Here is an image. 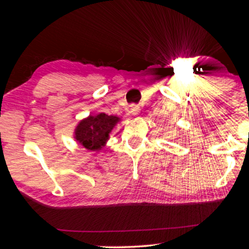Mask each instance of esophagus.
<instances>
[{
    "instance_id": "obj_1",
    "label": "esophagus",
    "mask_w": 249,
    "mask_h": 249,
    "mask_svg": "<svg viewBox=\"0 0 249 249\" xmlns=\"http://www.w3.org/2000/svg\"><path fill=\"white\" fill-rule=\"evenodd\" d=\"M140 107H138V105H136V104H133V105H130V111H129V113L132 115H137L138 113H140Z\"/></svg>"
}]
</instances>
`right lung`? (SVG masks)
Returning a JSON list of instances; mask_svg holds the SVG:
<instances>
[{
  "label": "right lung",
  "instance_id": "1",
  "mask_svg": "<svg viewBox=\"0 0 249 249\" xmlns=\"http://www.w3.org/2000/svg\"><path fill=\"white\" fill-rule=\"evenodd\" d=\"M121 121L120 117L99 113L79 122L74 129V138L88 150H101L109 138V133Z\"/></svg>",
  "mask_w": 249,
  "mask_h": 249
}]
</instances>
